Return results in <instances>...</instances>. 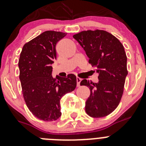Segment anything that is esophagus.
I'll return each mask as SVG.
<instances>
[{
    "instance_id": "esophagus-1",
    "label": "esophagus",
    "mask_w": 146,
    "mask_h": 146,
    "mask_svg": "<svg viewBox=\"0 0 146 146\" xmlns=\"http://www.w3.org/2000/svg\"><path fill=\"white\" fill-rule=\"evenodd\" d=\"M81 80H82V79L80 78V77H77V87L80 86V82H81Z\"/></svg>"
}]
</instances>
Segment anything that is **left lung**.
<instances>
[{
    "instance_id": "8db88e82",
    "label": "left lung",
    "mask_w": 146,
    "mask_h": 146,
    "mask_svg": "<svg viewBox=\"0 0 146 146\" xmlns=\"http://www.w3.org/2000/svg\"><path fill=\"white\" fill-rule=\"evenodd\" d=\"M85 50L88 62L97 68L98 82L83 80L80 85L88 87L90 95L85 102L90 117L100 118L116 109L121 101L127 75V56L122 44L104 30H87L73 35Z\"/></svg>"
}]
</instances>
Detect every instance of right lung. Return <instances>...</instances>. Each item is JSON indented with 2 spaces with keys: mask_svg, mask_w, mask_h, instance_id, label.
Masks as SVG:
<instances>
[{
  "mask_svg": "<svg viewBox=\"0 0 146 146\" xmlns=\"http://www.w3.org/2000/svg\"><path fill=\"white\" fill-rule=\"evenodd\" d=\"M66 33L45 31L27 42L19 60V80L27 106L35 117L45 121L61 115L60 100L77 86L74 74L53 77L51 64L56 59V45Z\"/></svg>",
  "mask_w": 146,
  "mask_h": 146,
  "instance_id": "1",
  "label": "right lung"
}]
</instances>
